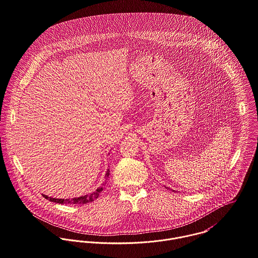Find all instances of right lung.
Here are the masks:
<instances>
[{"label":"right lung","mask_w":258,"mask_h":258,"mask_svg":"<svg viewBox=\"0 0 258 258\" xmlns=\"http://www.w3.org/2000/svg\"><path fill=\"white\" fill-rule=\"evenodd\" d=\"M110 175V170L107 169L106 174H105V182L107 181V178L109 177ZM103 190V187H99L97 188L95 191H93L92 193H89L86 194L84 196H80V197H74V198H69V199H60V198H53V197H49L45 194H43V196L48 199L49 201H52V202H56V203H59V204H86V203H90L92 201H94L95 199L98 198V196L100 195V193L102 192Z\"/></svg>","instance_id":"right-lung-1"}]
</instances>
